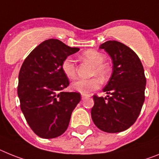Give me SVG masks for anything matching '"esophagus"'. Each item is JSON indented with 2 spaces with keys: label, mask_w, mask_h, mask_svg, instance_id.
I'll list each match as a JSON object with an SVG mask.
<instances>
[{
  "label": "esophagus",
  "mask_w": 159,
  "mask_h": 159,
  "mask_svg": "<svg viewBox=\"0 0 159 159\" xmlns=\"http://www.w3.org/2000/svg\"><path fill=\"white\" fill-rule=\"evenodd\" d=\"M87 97H89V96L87 94H81V99L83 100V99H85V98H87Z\"/></svg>",
  "instance_id": "obj_1"
}]
</instances>
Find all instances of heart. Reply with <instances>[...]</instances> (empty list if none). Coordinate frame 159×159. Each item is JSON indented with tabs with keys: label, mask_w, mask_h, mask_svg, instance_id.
I'll use <instances>...</instances> for the list:
<instances>
[{
	"label": "heart",
	"mask_w": 159,
	"mask_h": 159,
	"mask_svg": "<svg viewBox=\"0 0 159 159\" xmlns=\"http://www.w3.org/2000/svg\"><path fill=\"white\" fill-rule=\"evenodd\" d=\"M81 58L93 64V68L91 70L92 75L97 74L101 78H104L108 74L109 68L106 65L103 64L105 57L102 53L93 49H89L81 55ZM61 70L67 78H74L76 74V66L72 57H67L63 60L61 63ZM100 81L97 78L89 79H77L71 83V88L74 91L85 94L98 89Z\"/></svg>",
	"instance_id": "b5f03b06"
}]
</instances>
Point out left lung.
Wrapping results in <instances>:
<instances>
[{"label": "left lung", "mask_w": 159, "mask_h": 159, "mask_svg": "<svg viewBox=\"0 0 159 159\" xmlns=\"http://www.w3.org/2000/svg\"><path fill=\"white\" fill-rule=\"evenodd\" d=\"M99 49L112 59L113 72L103 89L107 96H93L91 117L101 130L118 133L130 127L140 114L146 84L144 69L138 55L121 42L106 41Z\"/></svg>", "instance_id": "8db88e82"}]
</instances>
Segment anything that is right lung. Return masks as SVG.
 Masks as SVG:
<instances>
[{
	"label": "right lung",
	"mask_w": 159,
	"mask_h": 159,
	"mask_svg": "<svg viewBox=\"0 0 159 159\" xmlns=\"http://www.w3.org/2000/svg\"><path fill=\"white\" fill-rule=\"evenodd\" d=\"M79 51L57 39L37 46L24 61L18 77L20 110L33 131L42 139H53L68 128L81 94L65 92L70 82L61 70L66 57Z\"/></svg>",
	"instance_id": "obj_1"
}]
</instances>
